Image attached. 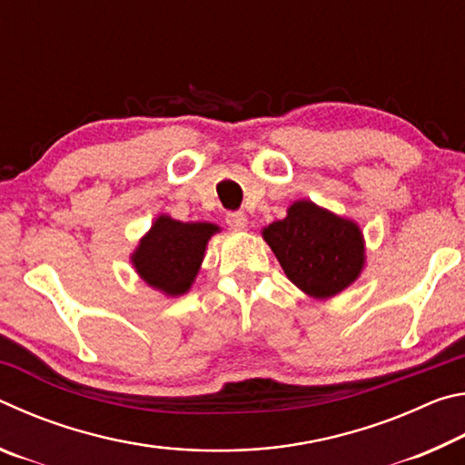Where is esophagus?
<instances>
[{"label": "esophagus", "mask_w": 465, "mask_h": 465, "mask_svg": "<svg viewBox=\"0 0 465 465\" xmlns=\"http://www.w3.org/2000/svg\"><path fill=\"white\" fill-rule=\"evenodd\" d=\"M225 222H227V225L232 227V230L242 232V230H246L248 217H246V213H242V211H235V213H227Z\"/></svg>", "instance_id": "esophagus-1"}]
</instances>
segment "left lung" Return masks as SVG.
Masks as SVG:
<instances>
[{
  "instance_id": "8db88e82",
  "label": "left lung",
  "mask_w": 465,
  "mask_h": 465,
  "mask_svg": "<svg viewBox=\"0 0 465 465\" xmlns=\"http://www.w3.org/2000/svg\"><path fill=\"white\" fill-rule=\"evenodd\" d=\"M287 279L305 295L342 293L365 269V238L357 222L308 199L289 204L287 217L262 230Z\"/></svg>"
}]
</instances>
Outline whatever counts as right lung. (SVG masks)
I'll return each mask as SVG.
<instances>
[{
  "mask_svg": "<svg viewBox=\"0 0 465 465\" xmlns=\"http://www.w3.org/2000/svg\"><path fill=\"white\" fill-rule=\"evenodd\" d=\"M219 232L222 227L217 223L178 222L170 215H157L133 250V269L145 285L162 295H184L201 271L209 240Z\"/></svg>",
  "mask_w": 465,
  "mask_h": 465,
  "instance_id": "add662e5",
  "label": "right lung"
}]
</instances>
